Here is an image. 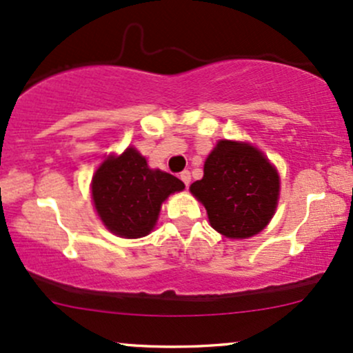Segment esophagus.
Segmentation results:
<instances>
[{
    "mask_svg": "<svg viewBox=\"0 0 353 353\" xmlns=\"http://www.w3.org/2000/svg\"><path fill=\"white\" fill-rule=\"evenodd\" d=\"M179 177H181V181L184 182L185 185L190 184V172H189V171H182V172L179 174Z\"/></svg>",
    "mask_w": 353,
    "mask_h": 353,
    "instance_id": "1",
    "label": "esophagus"
}]
</instances>
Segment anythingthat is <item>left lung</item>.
<instances>
[{
    "instance_id": "obj_1",
    "label": "left lung",
    "mask_w": 353,
    "mask_h": 353,
    "mask_svg": "<svg viewBox=\"0 0 353 353\" xmlns=\"http://www.w3.org/2000/svg\"><path fill=\"white\" fill-rule=\"evenodd\" d=\"M209 222L230 239L252 237L272 219L279 199V174L257 148L219 141L204 164V177L190 185Z\"/></svg>"
}]
</instances>
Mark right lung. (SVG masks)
Listing matches in <instances>:
<instances>
[{"label":"right lung","instance_id":"1","mask_svg":"<svg viewBox=\"0 0 353 353\" xmlns=\"http://www.w3.org/2000/svg\"><path fill=\"white\" fill-rule=\"evenodd\" d=\"M184 189V182L159 169L128 148L117 157H108L92 177V199L104 225L116 236L144 237L159 216L169 194Z\"/></svg>","mask_w":353,"mask_h":353}]
</instances>
